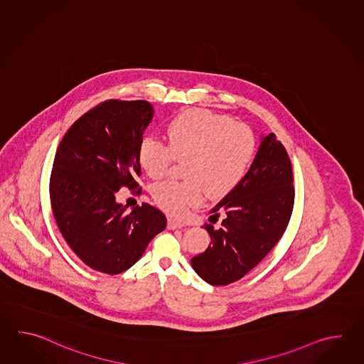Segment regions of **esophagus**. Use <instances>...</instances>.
Listing matches in <instances>:
<instances>
[{"label":"esophagus","instance_id":"obj_1","mask_svg":"<svg viewBox=\"0 0 364 364\" xmlns=\"http://www.w3.org/2000/svg\"><path fill=\"white\" fill-rule=\"evenodd\" d=\"M185 226V223H182V221H178V220H176V218H169L168 220V229H171V230H174V229H181V228H183Z\"/></svg>","mask_w":364,"mask_h":364}]
</instances>
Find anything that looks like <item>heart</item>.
I'll list each match as a JSON object with an SVG mask.
<instances>
[{
	"label": "heart",
	"instance_id": "heart-1",
	"mask_svg": "<svg viewBox=\"0 0 364 364\" xmlns=\"http://www.w3.org/2000/svg\"><path fill=\"white\" fill-rule=\"evenodd\" d=\"M168 144L148 136L139 147V163L152 179L165 177L176 159L186 160L187 179L165 181L154 188L161 208L174 216L198 205L205 196L232 191L246 176L255 155V136L247 126L207 109H188L166 127Z\"/></svg>",
	"mask_w": 364,
	"mask_h": 364
}]
</instances>
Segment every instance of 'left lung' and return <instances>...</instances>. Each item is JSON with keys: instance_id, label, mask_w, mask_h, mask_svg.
<instances>
[{"instance_id": "8db88e82", "label": "left lung", "mask_w": 364, "mask_h": 364, "mask_svg": "<svg viewBox=\"0 0 364 364\" xmlns=\"http://www.w3.org/2000/svg\"><path fill=\"white\" fill-rule=\"evenodd\" d=\"M294 205L293 169L287 149L271 132L260 146L246 176L212 209L218 229L207 225L208 248L193 256L191 265L213 287L242 279L276 246ZM213 223V224H215Z\"/></svg>"}]
</instances>
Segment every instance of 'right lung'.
Here are the masks:
<instances>
[{
  "label": "right lung",
  "instance_id": "obj_1",
  "mask_svg": "<svg viewBox=\"0 0 364 364\" xmlns=\"http://www.w3.org/2000/svg\"><path fill=\"white\" fill-rule=\"evenodd\" d=\"M144 100H108L70 127L55 152L49 193L55 223L77 257L95 271L118 274L166 228L147 203L127 212L122 187L138 188L139 147L154 118Z\"/></svg>",
  "mask_w": 364,
  "mask_h": 364
}]
</instances>
